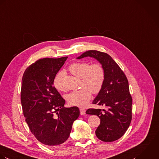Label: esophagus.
Masks as SVG:
<instances>
[{
  "mask_svg": "<svg viewBox=\"0 0 159 159\" xmlns=\"http://www.w3.org/2000/svg\"><path fill=\"white\" fill-rule=\"evenodd\" d=\"M80 114L81 115H85L86 110L85 109H84V108H80Z\"/></svg>",
  "mask_w": 159,
  "mask_h": 159,
  "instance_id": "esophagus-1",
  "label": "esophagus"
}]
</instances>
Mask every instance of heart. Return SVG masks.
<instances>
[{
    "label": "heart",
    "instance_id": "1",
    "mask_svg": "<svg viewBox=\"0 0 159 159\" xmlns=\"http://www.w3.org/2000/svg\"><path fill=\"white\" fill-rule=\"evenodd\" d=\"M69 70L74 75L81 78L82 89L66 96L67 101L71 106L84 107L90 100L92 92L96 94L101 91L105 79L104 68L99 63L90 64L87 62H75L69 66ZM64 77L65 72L60 71L54 79V86L59 91H66Z\"/></svg>",
    "mask_w": 159,
    "mask_h": 159
}]
</instances>
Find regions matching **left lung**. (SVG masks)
<instances>
[{
  "label": "left lung",
  "instance_id": "obj_1",
  "mask_svg": "<svg viewBox=\"0 0 159 159\" xmlns=\"http://www.w3.org/2000/svg\"><path fill=\"white\" fill-rule=\"evenodd\" d=\"M93 57L102 64L105 72L103 86L93 104L102 106L106 110L90 108L86 114L96 115L100 124L96 129L97 138L104 142H112L126 132L132 118V98L127 77L119 66L107 53L89 50L77 59Z\"/></svg>",
  "mask_w": 159,
  "mask_h": 159
}]
</instances>
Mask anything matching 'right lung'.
<instances>
[{
  "label": "right lung",
  "mask_w": 159,
  "mask_h": 159,
  "mask_svg": "<svg viewBox=\"0 0 159 159\" xmlns=\"http://www.w3.org/2000/svg\"><path fill=\"white\" fill-rule=\"evenodd\" d=\"M67 57L43 58L25 71L21 102L25 120L35 138L50 147L60 146L68 139L79 109L64 107L65 100L53 86L54 79Z\"/></svg>",
  "instance_id": "obj_1"
}]
</instances>
